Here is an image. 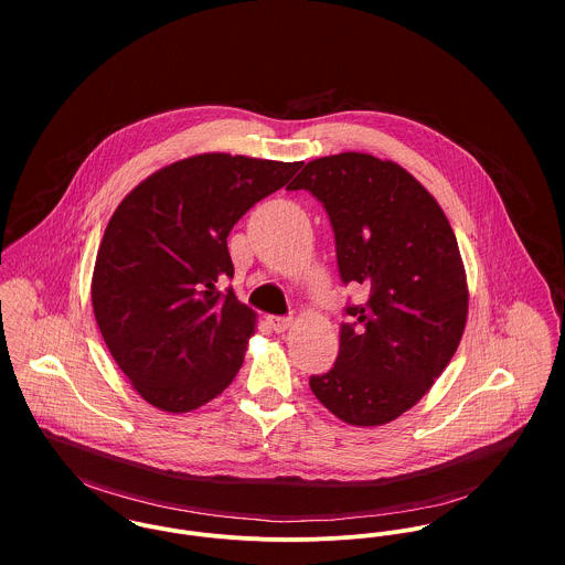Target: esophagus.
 I'll use <instances>...</instances> for the list:
<instances>
[{"label": "esophagus", "mask_w": 565, "mask_h": 565, "mask_svg": "<svg viewBox=\"0 0 565 565\" xmlns=\"http://www.w3.org/2000/svg\"><path fill=\"white\" fill-rule=\"evenodd\" d=\"M294 320L291 318H269V326L274 328V332H285L291 328Z\"/></svg>", "instance_id": "obj_1"}]
</instances>
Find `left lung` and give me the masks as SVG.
<instances>
[{
  "label": "left lung",
  "mask_w": 565,
  "mask_h": 565,
  "mask_svg": "<svg viewBox=\"0 0 565 565\" xmlns=\"http://www.w3.org/2000/svg\"><path fill=\"white\" fill-rule=\"evenodd\" d=\"M287 189L322 202L341 280L370 289L365 305L345 307L339 356L311 376V392L345 424H387L422 401L463 337L470 294L457 237L406 169L372 154L316 159Z\"/></svg>",
  "instance_id": "1"
}]
</instances>
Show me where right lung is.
<instances>
[{
    "label": "right lung",
    "instance_id": "add662e5",
    "mask_svg": "<svg viewBox=\"0 0 565 565\" xmlns=\"http://www.w3.org/2000/svg\"><path fill=\"white\" fill-rule=\"evenodd\" d=\"M302 162L209 152L137 184L99 243L90 302L137 394L167 413L220 396L242 367L256 313L217 282L233 278L228 235Z\"/></svg>",
    "mask_w": 565,
    "mask_h": 565
}]
</instances>
